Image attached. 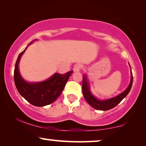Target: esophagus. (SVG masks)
<instances>
[{"mask_svg":"<svg viewBox=\"0 0 146 146\" xmlns=\"http://www.w3.org/2000/svg\"><path fill=\"white\" fill-rule=\"evenodd\" d=\"M82 69V65L80 64H76L73 68L74 72H79Z\"/></svg>","mask_w":146,"mask_h":146,"instance_id":"esophagus-1","label":"esophagus"}]
</instances>
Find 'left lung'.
Returning a JSON list of instances; mask_svg holds the SVG:
<instances>
[{
    "label": "left lung",
    "instance_id": "left-lung-1",
    "mask_svg": "<svg viewBox=\"0 0 146 146\" xmlns=\"http://www.w3.org/2000/svg\"><path fill=\"white\" fill-rule=\"evenodd\" d=\"M131 72V81L130 83L126 89L123 92L119 94V95L116 96L111 98L107 99V100H98L96 98L94 95L92 94L90 91V83L88 80L87 78V75H83V81H82V92L84 97L88 103L93 107L94 108L98 110H108L111 108L116 106L128 94V93L130 91L131 86L133 83V76L132 72H131V70L130 68Z\"/></svg>",
    "mask_w": 146,
    "mask_h": 146
}]
</instances>
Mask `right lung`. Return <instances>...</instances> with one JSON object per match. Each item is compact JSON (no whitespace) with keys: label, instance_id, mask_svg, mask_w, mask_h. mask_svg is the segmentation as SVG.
Listing matches in <instances>:
<instances>
[{"label":"right lung","instance_id":"right-lung-1","mask_svg":"<svg viewBox=\"0 0 146 146\" xmlns=\"http://www.w3.org/2000/svg\"><path fill=\"white\" fill-rule=\"evenodd\" d=\"M27 48L28 46L20 54L16 62L14 71V80L16 87L20 94L32 105L42 107L50 104L62 92L66 84L73 71L68 72L64 74L55 73L46 80L42 82H28L21 76L19 68L20 60Z\"/></svg>","mask_w":146,"mask_h":146}]
</instances>
